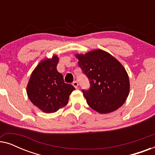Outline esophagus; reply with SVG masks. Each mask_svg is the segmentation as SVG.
<instances>
[{"label":"esophagus","mask_w":155,"mask_h":155,"mask_svg":"<svg viewBox=\"0 0 155 155\" xmlns=\"http://www.w3.org/2000/svg\"><path fill=\"white\" fill-rule=\"evenodd\" d=\"M73 85L75 87V88H78V82L77 81H75L73 82Z\"/></svg>","instance_id":"esophagus-1"}]
</instances>
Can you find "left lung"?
Masks as SVG:
<instances>
[{
  "mask_svg": "<svg viewBox=\"0 0 155 155\" xmlns=\"http://www.w3.org/2000/svg\"><path fill=\"white\" fill-rule=\"evenodd\" d=\"M75 57L90 82V90H82L87 104L99 114L119 109L130 92L128 75L121 63L101 49L77 54Z\"/></svg>",
  "mask_w": 155,
  "mask_h": 155,
  "instance_id": "1",
  "label": "left lung"
}]
</instances>
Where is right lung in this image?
I'll return each instance as SVG.
<instances>
[{
  "mask_svg": "<svg viewBox=\"0 0 155 155\" xmlns=\"http://www.w3.org/2000/svg\"><path fill=\"white\" fill-rule=\"evenodd\" d=\"M58 57L41 61L34 70L27 86L28 98L44 113H54L68 104L75 87L64 82L63 75L56 69Z\"/></svg>",
  "mask_w": 155,
  "mask_h": 155,
  "instance_id": "obj_1",
  "label": "right lung"
}]
</instances>
